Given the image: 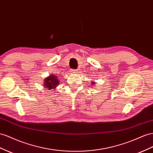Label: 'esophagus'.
<instances>
[{"instance_id":"34e87169","label":"esophagus","mask_w":153,"mask_h":153,"mask_svg":"<svg viewBox=\"0 0 153 153\" xmlns=\"http://www.w3.org/2000/svg\"><path fill=\"white\" fill-rule=\"evenodd\" d=\"M72 72L73 73H76L77 72V69H73L72 70Z\"/></svg>"}]
</instances>
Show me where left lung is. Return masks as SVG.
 I'll return each instance as SVG.
<instances>
[{
  "instance_id": "8db88e82",
  "label": "left lung",
  "mask_w": 153,
  "mask_h": 153,
  "mask_svg": "<svg viewBox=\"0 0 153 153\" xmlns=\"http://www.w3.org/2000/svg\"><path fill=\"white\" fill-rule=\"evenodd\" d=\"M93 83H94V82H93Z\"/></svg>"
}]
</instances>
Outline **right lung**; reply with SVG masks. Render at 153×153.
I'll use <instances>...</instances> for the list:
<instances>
[{"mask_svg":"<svg viewBox=\"0 0 153 153\" xmlns=\"http://www.w3.org/2000/svg\"><path fill=\"white\" fill-rule=\"evenodd\" d=\"M44 82V85L49 90H51L52 89H55L56 88L57 85H59V80H58V77L56 76V75H51L46 78Z\"/></svg>","mask_w":153,"mask_h":153,"instance_id":"add662e5","label":"right lung"}]
</instances>
